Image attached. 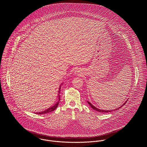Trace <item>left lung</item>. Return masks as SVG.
<instances>
[{
	"label": "left lung",
	"instance_id": "8db88e82",
	"mask_svg": "<svg viewBox=\"0 0 147 147\" xmlns=\"http://www.w3.org/2000/svg\"><path fill=\"white\" fill-rule=\"evenodd\" d=\"M127 101H125V102L124 103V104H123V105H122L120 107H119V108H118L117 109H115V110H112V111H105V110H101V109H98V108H96L94 106H93L90 102H89V101H88V103L89 104V105L93 109H94L95 111H98V112H101V113H108V112H112L113 111H116V110H117V109H119V108H121L123 106H124V105H125V103L127 102Z\"/></svg>",
	"mask_w": 147,
	"mask_h": 147
}]
</instances>
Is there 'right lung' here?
I'll return each instance as SVG.
<instances>
[{
    "mask_svg": "<svg viewBox=\"0 0 147 147\" xmlns=\"http://www.w3.org/2000/svg\"><path fill=\"white\" fill-rule=\"evenodd\" d=\"M61 86L59 87V90H58V102L53 107H50V108L49 109H47L46 110L44 111H42L41 112H38V113H36V114H39V115H41V114H45V113H50L53 111H54L58 107V104H59V101H60V95H59V93H60V91H61Z\"/></svg>",
    "mask_w": 147,
    "mask_h": 147,
    "instance_id": "right-lung-1",
    "label": "right lung"
}]
</instances>
